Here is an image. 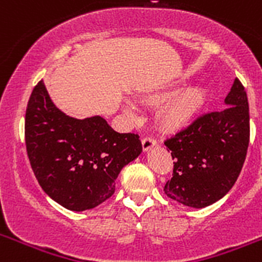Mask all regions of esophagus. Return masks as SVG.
I'll list each match as a JSON object with an SVG mask.
<instances>
[{
  "instance_id": "obj_1",
  "label": "esophagus",
  "mask_w": 262,
  "mask_h": 262,
  "mask_svg": "<svg viewBox=\"0 0 262 262\" xmlns=\"http://www.w3.org/2000/svg\"><path fill=\"white\" fill-rule=\"evenodd\" d=\"M142 144H143V149H144V151H148V149H151L152 147L157 145V142H156V139L152 138V136H144L142 140Z\"/></svg>"
}]
</instances>
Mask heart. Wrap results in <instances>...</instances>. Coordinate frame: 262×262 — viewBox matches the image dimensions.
<instances>
[{"instance_id":"heart-1","label":"heart","mask_w":262,"mask_h":262,"mask_svg":"<svg viewBox=\"0 0 262 262\" xmlns=\"http://www.w3.org/2000/svg\"><path fill=\"white\" fill-rule=\"evenodd\" d=\"M206 102V93L201 86H190L178 92L160 107L157 117L165 128L174 129L185 126L195 117Z\"/></svg>"}]
</instances>
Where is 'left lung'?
Returning a JSON list of instances; mask_svg holds the SVG:
<instances>
[{"label":"left lung","mask_w":262,"mask_h":262,"mask_svg":"<svg viewBox=\"0 0 262 262\" xmlns=\"http://www.w3.org/2000/svg\"><path fill=\"white\" fill-rule=\"evenodd\" d=\"M226 107L200 115L164 144L174 159L164 186L170 200L202 209L223 198L242 172L249 145L248 97L239 78Z\"/></svg>","instance_id":"1"}]
</instances>
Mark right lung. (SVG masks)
Returning <instances> with one entry per match:
<instances>
[{
	"label": "right lung",
	"instance_id": "obj_1",
	"mask_svg": "<svg viewBox=\"0 0 262 262\" xmlns=\"http://www.w3.org/2000/svg\"><path fill=\"white\" fill-rule=\"evenodd\" d=\"M27 156L41 189L72 211L93 209L115 191L124 165L142 152L138 134H119L103 118L75 119L51 101L43 80L25 119Z\"/></svg>",
	"mask_w": 262,
	"mask_h": 262
}]
</instances>
